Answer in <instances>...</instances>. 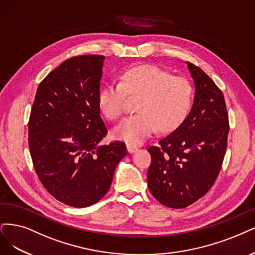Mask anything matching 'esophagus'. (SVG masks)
<instances>
[{
  "instance_id": "esophagus-1",
  "label": "esophagus",
  "mask_w": 255,
  "mask_h": 255,
  "mask_svg": "<svg viewBox=\"0 0 255 255\" xmlns=\"http://www.w3.org/2000/svg\"><path fill=\"white\" fill-rule=\"evenodd\" d=\"M127 150H128V152L129 153H134L135 151H137V147H135V146H133V145H127Z\"/></svg>"
}]
</instances>
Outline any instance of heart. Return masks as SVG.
Returning <instances> with one entry per match:
<instances>
[{
  "instance_id": "b5f03b06",
  "label": "heart",
  "mask_w": 255,
  "mask_h": 255,
  "mask_svg": "<svg viewBox=\"0 0 255 255\" xmlns=\"http://www.w3.org/2000/svg\"><path fill=\"white\" fill-rule=\"evenodd\" d=\"M127 97L139 98L137 115L122 121L112 134L129 145H139L157 128L170 132L187 118L193 100L189 81L154 65H138L121 74L120 83L111 82L99 94V106L108 120H118L126 110Z\"/></svg>"
}]
</instances>
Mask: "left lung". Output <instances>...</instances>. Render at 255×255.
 Masks as SVG:
<instances>
[{"instance_id":"obj_1","label":"left lung","mask_w":255,"mask_h":255,"mask_svg":"<svg viewBox=\"0 0 255 255\" xmlns=\"http://www.w3.org/2000/svg\"><path fill=\"white\" fill-rule=\"evenodd\" d=\"M194 82L192 108L158 146L148 148L149 190L170 208H185L213 186L227 149L228 112L222 91L197 66L187 62Z\"/></svg>"}]
</instances>
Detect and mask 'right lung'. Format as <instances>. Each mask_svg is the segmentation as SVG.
Returning a JSON list of instances; mask_svg holds the SVG:
<instances>
[{
	"instance_id": "1",
	"label": "right lung",
	"mask_w": 255,
	"mask_h": 255,
	"mask_svg": "<svg viewBox=\"0 0 255 255\" xmlns=\"http://www.w3.org/2000/svg\"><path fill=\"white\" fill-rule=\"evenodd\" d=\"M105 56L64 61L40 83L28 123L30 155L41 183L75 208L99 202L111 186L126 145H100L107 127L99 94Z\"/></svg>"
}]
</instances>
